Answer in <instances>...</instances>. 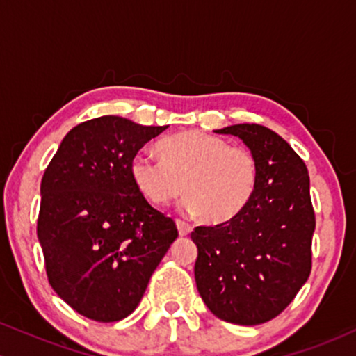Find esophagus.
<instances>
[{
	"label": "esophagus",
	"mask_w": 356,
	"mask_h": 356,
	"mask_svg": "<svg viewBox=\"0 0 356 356\" xmlns=\"http://www.w3.org/2000/svg\"><path fill=\"white\" fill-rule=\"evenodd\" d=\"M175 224H177L179 234H181V236H187V234H189V232L192 231V226H191V224L184 222V220H181V219L175 220Z\"/></svg>",
	"instance_id": "obj_1"
}]
</instances>
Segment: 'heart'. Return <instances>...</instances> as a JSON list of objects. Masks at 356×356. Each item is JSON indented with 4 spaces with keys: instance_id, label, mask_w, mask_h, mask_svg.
Listing matches in <instances>:
<instances>
[{
    "instance_id": "obj_1",
    "label": "heart",
    "mask_w": 356,
    "mask_h": 356,
    "mask_svg": "<svg viewBox=\"0 0 356 356\" xmlns=\"http://www.w3.org/2000/svg\"><path fill=\"white\" fill-rule=\"evenodd\" d=\"M157 149L162 159L138 152L130 161L137 189L157 206H167L186 192L184 207L204 222L236 218L259 182V164L251 150L201 130L167 137Z\"/></svg>"
}]
</instances>
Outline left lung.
<instances>
[{
	"instance_id": "left-lung-1",
	"label": "left lung",
	"mask_w": 356,
	"mask_h": 356,
	"mask_svg": "<svg viewBox=\"0 0 356 356\" xmlns=\"http://www.w3.org/2000/svg\"><path fill=\"white\" fill-rule=\"evenodd\" d=\"M239 137L256 155L259 182L236 218L197 226L194 276L216 316L261 325L295 300L312 273L314 211L303 159L268 127L239 124L216 130Z\"/></svg>"
}]
</instances>
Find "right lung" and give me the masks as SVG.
Returning <instances> with one entry per match:
<instances>
[{
  "instance_id": "1",
  "label": "right lung",
  "mask_w": 356,
  "mask_h": 356,
  "mask_svg": "<svg viewBox=\"0 0 356 356\" xmlns=\"http://www.w3.org/2000/svg\"><path fill=\"white\" fill-rule=\"evenodd\" d=\"M164 127L104 115L73 127L42 179L38 232L51 288L90 320H124L177 239L132 181L130 161Z\"/></svg>"
}]
</instances>
